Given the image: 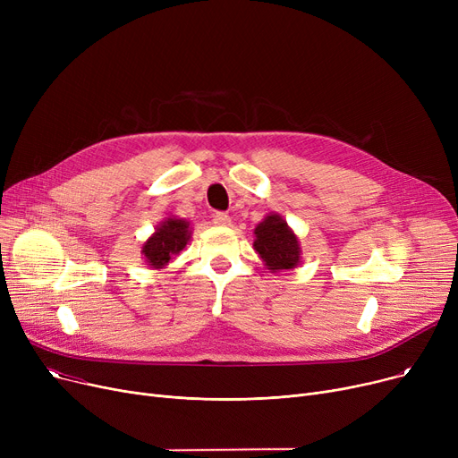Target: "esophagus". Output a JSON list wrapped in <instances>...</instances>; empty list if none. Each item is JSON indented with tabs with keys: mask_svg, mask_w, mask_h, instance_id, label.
Wrapping results in <instances>:
<instances>
[{
	"mask_svg": "<svg viewBox=\"0 0 458 458\" xmlns=\"http://www.w3.org/2000/svg\"><path fill=\"white\" fill-rule=\"evenodd\" d=\"M230 215H226V213H223V211H219V213H215L213 215V225L215 226H230Z\"/></svg>",
	"mask_w": 458,
	"mask_h": 458,
	"instance_id": "34e87169",
	"label": "esophagus"
}]
</instances>
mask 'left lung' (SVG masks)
I'll use <instances>...</instances> for the list:
<instances>
[{
  "label": "left lung",
  "instance_id": "1",
  "mask_svg": "<svg viewBox=\"0 0 458 458\" xmlns=\"http://www.w3.org/2000/svg\"><path fill=\"white\" fill-rule=\"evenodd\" d=\"M254 250L273 273L299 266L301 245L293 230L276 213H269L254 228Z\"/></svg>",
  "mask_w": 458,
  "mask_h": 458
}]
</instances>
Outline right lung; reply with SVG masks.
Listing matches in <instances>:
<instances>
[{
    "label": "right lung",
    "instance_id": "1",
    "mask_svg": "<svg viewBox=\"0 0 458 458\" xmlns=\"http://www.w3.org/2000/svg\"><path fill=\"white\" fill-rule=\"evenodd\" d=\"M191 239L189 223L185 219H176V216H168L165 219L156 232L147 239L142 245V256L147 266L152 269H163L168 266L174 256H178Z\"/></svg>",
    "mask_w": 458,
    "mask_h": 458
}]
</instances>
